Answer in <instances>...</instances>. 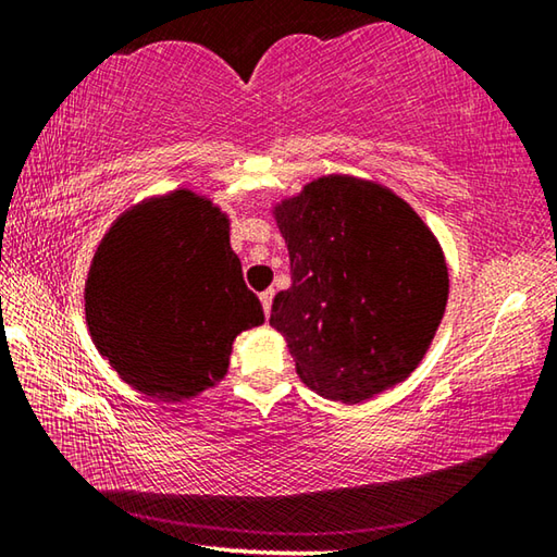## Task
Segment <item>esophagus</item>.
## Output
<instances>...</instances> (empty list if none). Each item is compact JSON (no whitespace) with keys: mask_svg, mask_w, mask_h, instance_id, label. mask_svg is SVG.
I'll return each mask as SVG.
<instances>
[{"mask_svg":"<svg viewBox=\"0 0 557 557\" xmlns=\"http://www.w3.org/2000/svg\"><path fill=\"white\" fill-rule=\"evenodd\" d=\"M272 299H275V289H265V292H262V295H260V301H262V309H265V314H270Z\"/></svg>","mask_w":557,"mask_h":557,"instance_id":"34e87169","label":"esophagus"}]
</instances>
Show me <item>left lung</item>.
Segmentation results:
<instances>
[{
  "mask_svg": "<svg viewBox=\"0 0 557 557\" xmlns=\"http://www.w3.org/2000/svg\"><path fill=\"white\" fill-rule=\"evenodd\" d=\"M289 289L270 324L299 379L356 405L408 379L447 305V265L408 203L379 184L322 176L275 209Z\"/></svg>",
  "mask_w": 557,
  "mask_h": 557,
  "instance_id": "8db88e82",
  "label": "left lung"
}]
</instances>
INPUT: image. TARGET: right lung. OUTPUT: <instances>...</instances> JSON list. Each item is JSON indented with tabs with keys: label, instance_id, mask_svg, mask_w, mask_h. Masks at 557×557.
<instances>
[{
	"label": "right lung",
	"instance_id": "obj_1",
	"mask_svg": "<svg viewBox=\"0 0 557 557\" xmlns=\"http://www.w3.org/2000/svg\"><path fill=\"white\" fill-rule=\"evenodd\" d=\"M86 314L122 381L166 403L221 381L233 338L265 322L225 215L184 188L112 225L92 260Z\"/></svg>",
	"mask_w": 557,
	"mask_h": 557
}]
</instances>
